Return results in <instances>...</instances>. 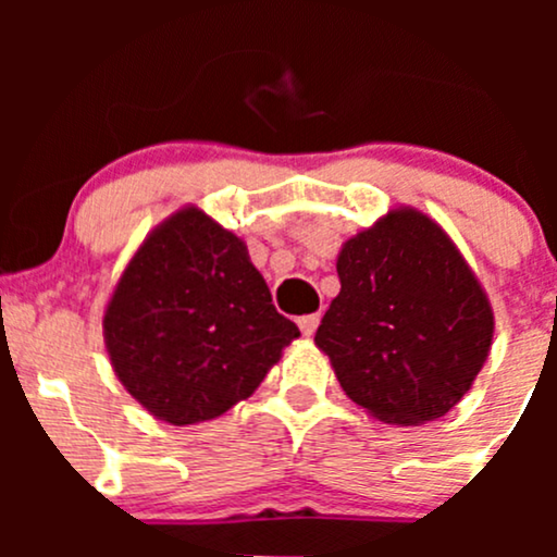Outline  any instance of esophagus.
Returning a JSON list of instances; mask_svg holds the SVG:
<instances>
[{
    "instance_id": "obj_1",
    "label": "esophagus",
    "mask_w": 557,
    "mask_h": 557,
    "mask_svg": "<svg viewBox=\"0 0 557 557\" xmlns=\"http://www.w3.org/2000/svg\"><path fill=\"white\" fill-rule=\"evenodd\" d=\"M319 319H322V317H319V311H317V314H306V317H300V319H298V327H300V332H304L306 337L314 335L317 327H319Z\"/></svg>"
}]
</instances>
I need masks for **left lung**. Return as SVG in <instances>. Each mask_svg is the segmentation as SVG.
Returning <instances> with one entry per match:
<instances>
[{"mask_svg":"<svg viewBox=\"0 0 557 557\" xmlns=\"http://www.w3.org/2000/svg\"><path fill=\"white\" fill-rule=\"evenodd\" d=\"M337 277L314 343L345 395L385 424L445 417L474 385L495 332L487 293L450 235L395 207L343 243Z\"/></svg>","mask_w":557,"mask_h":557,"instance_id":"left-lung-1","label":"left lung"}]
</instances>
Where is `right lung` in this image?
<instances>
[{
  "instance_id": "1",
  "label": "right lung",
  "mask_w": 557,
  "mask_h": 557,
  "mask_svg": "<svg viewBox=\"0 0 557 557\" xmlns=\"http://www.w3.org/2000/svg\"><path fill=\"white\" fill-rule=\"evenodd\" d=\"M300 335L238 235L183 207L146 235L104 309V345L127 393L185 426L246 400Z\"/></svg>"
}]
</instances>
